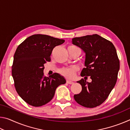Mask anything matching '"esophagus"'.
Returning a JSON list of instances; mask_svg holds the SVG:
<instances>
[{
  "mask_svg": "<svg viewBox=\"0 0 130 130\" xmlns=\"http://www.w3.org/2000/svg\"><path fill=\"white\" fill-rule=\"evenodd\" d=\"M67 84H72L73 83V81H70V80H67Z\"/></svg>",
  "mask_w": 130,
  "mask_h": 130,
  "instance_id": "obj_1",
  "label": "esophagus"
}]
</instances>
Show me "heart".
<instances>
[{
    "instance_id": "obj_1",
    "label": "heart",
    "mask_w": 130,
    "mask_h": 130,
    "mask_svg": "<svg viewBox=\"0 0 130 130\" xmlns=\"http://www.w3.org/2000/svg\"><path fill=\"white\" fill-rule=\"evenodd\" d=\"M78 48L76 46L74 45H70L68 46V50L69 49H73ZM77 70V68L76 67H72V68H63V69L60 70V73L62 74L63 76H65L67 78H73L74 76V73H75L76 71Z\"/></svg>"
}]
</instances>
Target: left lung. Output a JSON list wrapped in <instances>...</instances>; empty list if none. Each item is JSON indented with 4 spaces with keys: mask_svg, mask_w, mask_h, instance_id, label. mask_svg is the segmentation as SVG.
<instances>
[{
    "mask_svg": "<svg viewBox=\"0 0 130 130\" xmlns=\"http://www.w3.org/2000/svg\"><path fill=\"white\" fill-rule=\"evenodd\" d=\"M72 43L85 53L86 68H83L81 76L92 79L91 83L83 78L77 82L82 86V91L74 94V100L87 108L99 106L107 99L117 81L120 62L115 47L98 34L76 37Z\"/></svg>",
    "mask_w": 130,
    "mask_h": 130,
    "instance_id": "8db88e82",
    "label": "left lung"
}]
</instances>
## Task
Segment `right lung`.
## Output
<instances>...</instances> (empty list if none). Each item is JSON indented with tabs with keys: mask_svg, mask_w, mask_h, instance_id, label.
<instances>
[{
	"mask_svg": "<svg viewBox=\"0 0 130 130\" xmlns=\"http://www.w3.org/2000/svg\"><path fill=\"white\" fill-rule=\"evenodd\" d=\"M63 39L44 34H34L26 38L15 51L12 66V76L15 89L27 104L40 107L53 99L57 87L66 83L57 73L45 77L44 64L50 61L55 47Z\"/></svg>",
	"mask_w": 130,
	"mask_h": 130,
	"instance_id": "obj_1",
	"label": "right lung"
}]
</instances>
